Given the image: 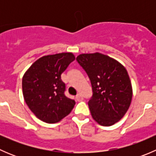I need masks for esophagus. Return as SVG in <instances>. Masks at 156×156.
<instances>
[{"mask_svg":"<svg viewBox=\"0 0 156 156\" xmlns=\"http://www.w3.org/2000/svg\"><path fill=\"white\" fill-rule=\"evenodd\" d=\"M83 97H82V95H81V94H78L76 95V100H78V101H82L83 100Z\"/></svg>","mask_w":156,"mask_h":156,"instance_id":"esophagus-1","label":"esophagus"}]
</instances>
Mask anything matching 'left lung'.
<instances>
[{
	"label": "left lung",
	"instance_id": "obj_1",
	"mask_svg": "<svg viewBox=\"0 0 156 156\" xmlns=\"http://www.w3.org/2000/svg\"><path fill=\"white\" fill-rule=\"evenodd\" d=\"M77 61L87 72L93 96L88 102L94 121L111 126L121 120L131 103V82L126 69L119 61L97 52L82 53Z\"/></svg>",
	"mask_w": 156,
	"mask_h": 156
}]
</instances>
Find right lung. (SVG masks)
Listing matches in <instances>:
<instances>
[{
  "label": "right lung",
  "instance_id": "1",
  "mask_svg": "<svg viewBox=\"0 0 156 156\" xmlns=\"http://www.w3.org/2000/svg\"><path fill=\"white\" fill-rule=\"evenodd\" d=\"M75 59L72 53H60L39 58L23 77V94L34 115L46 123L59 122L72 112L74 100L64 94L61 75Z\"/></svg>",
  "mask_w": 156,
  "mask_h": 156
}]
</instances>
